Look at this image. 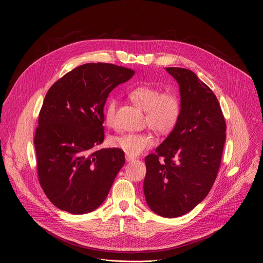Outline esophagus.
<instances>
[{
  "label": "esophagus",
  "mask_w": 263,
  "mask_h": 263,
  "mask_svg": "<svg viewBox=\"0 0 263 263\" xmlns=\"http://www.w3.org/2000/svg\"><path fill=\"white\" fill-rule=\"evenodd\" d=\"M133 160H135V157H134V156L129 155V154L126 155V161H127V162H131V161H133Z\"/></svg>",
  "instance_id": "obj_1"
}]
</instances>
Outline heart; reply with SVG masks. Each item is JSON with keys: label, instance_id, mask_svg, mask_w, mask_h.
<instances>
[{"label": "heart", "instance_id": "heart-1", "mask_svg": "<svg viewBox=\"0 0 263 263\" xmlns=\"http://www.w3.org/2000/svg\"><path fill=\"white\" fill-rule=\"evenodd\" d=\"M130 100L144 111V123L158 134L170 133L177 125L181 115V99L176 91L160 89L152 85H139L129 92ZM118 101L110 99L104 111L105 122L109 127L117 124ZM148 133H122L111 140L114 146L127 154L136 156L153 144Z\"/></svg>", "mask_w": 263, "mask_h": 263}]
</instances>
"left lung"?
Listing matches in <instances>:
<instances>
[{"label": "left lung", "mask_w": 263, "mask_h": 263, "mask_svg": "<svg viewBox=\"0 0 263 263\" xmlns=\"http://www.w3.org/2000/svg\"><path fill=\"white\" fill-rule=\"evenodd\" d=\"M179 84L180 119L155 153L145 157L143 193L147 206L178 217L210 192L226 141V122L213 91L186 68L166 67Z\"/></svg>", "instance_id": "1"}]
</instances>
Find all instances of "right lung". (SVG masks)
<instances>
[{
    "instance_id": "right-lung-1",
    "label": "right lung",
    "mask_w": 263,
    "mask_h": 263,
    "mask_svg": "<svg viewBox=\"0 0 263 263\" xmlns=\"http://www.w3.org/2000/svg\"><path fill=\"white\" fill-rule=\"evenodd\" d=\"M134 72L86 63L64 74L46 95L34 145L40 183L57 208L84 214L108 196L125 154L118 147L96 151L104 140V106L109 93Z\"/></svg>"
}]
</instances>
